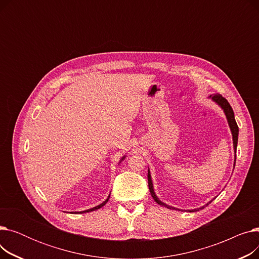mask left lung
<instances>
[{
	"mask_svg": "<svg viewBox=\"0 0 259 259\" xmlns=\"http://www.w3.org/2000/svg\"><path fill=\"white\" fill-rule=\"evenodd\" d=\"M210 98H212V100L214 102H216L217 104H219L223 109L224 111L226 113V116H227V119H228V122H229V126L231 128V131H232V135H233V145H234V151L236 153V148H237V140H238V126L236 124V120L234 118V112H233V109L232 107L230 106L229 102L223 98V95H221L220 93L217 94H214V95H211ZM235 161H236V157H235ZM234 166H235V162H234ZM148 185H149V190H150V193L153 197V199L158 203V205L160 206H164V207H167L169 209H175L173 207H170L168 205H166V203H164L162 201H160L157 196L155 195L154 193V190H153V184H152V180H151V175H150V171L148 170ZM211 202V201H210ZM209 202V203H210ZM209 203H207V206L209 205ZM205 207H201V208H198V209H194V210H189V212H195V211H199L201 209H203Z\"/></svg>",
	"mask_w": 259,
	"mask_h": 259,
	"instance_id": "8db88e82",
	"label": "left lung"
}]
</instances>
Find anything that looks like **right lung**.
Masks as SVG:
<instances>
[{
  "label": "right lung",
  "instance_id": "add662e5",
  "mask_svg": "<svg viewBox=\"0 0 259 259\" xmlns=\"http://www.w3.org/2000/svg\"><path fill=\"white\" fill-rule=\"evenodd\" d=\"M124 158H125V157H122V158H121V160H122V159H124ZM109 197H110V195H109V196H108V198H107V199H106V200H105L104 202H102V203H101V205H99V206H97V207H94V208H92V209H89V210L83 211V212H78V213H86V212H91V211H94V210H98V209L102 208L103 206H105V205H106V203H107V201H108V199H109Z\"/></svg>",
  "mask_w": 259,
  "mask_h": 259
}]
</instances>
